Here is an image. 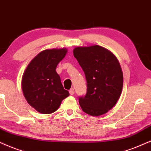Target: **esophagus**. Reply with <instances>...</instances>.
Listing matches in <instances>:
<instances>
[{
    "label": "esophagus",
    "mask_w": 151,
    "mask_h": 151,
    "mask_svg": "<svg viewBox=\"0 0 151 151\" xmlns=\"http://www.w3.org/2000/svg\"><path fill=\"white\" fill-rule=\"evenodd\" d=\"M69 93H70V95H74V90L73 88H72L70 90Z\"/></svg>",
    "instance_id": "34e87169"
}]
</instances>
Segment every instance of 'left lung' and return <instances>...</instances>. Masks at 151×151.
<instances>
[{"instance_id":"8db88e82","label":"left lung","mask_w":151,"mask_h":151,"mask_svg":"<svg viewBox=\"0 0 151 151\" xmlns=\"http://www.w3.org/2000/svg\"><path fill=\"white\" fill-rule=\"evenodd\" d=\"M73 53L87 81L86 94L79 100L82 110L92 116L107 113L116 105L123 89V72L117 58L97 45L77 47Z\"/></svg>"}]
</instances>
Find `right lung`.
<instances>
[{
  "label": "right lung",
  "instance_id": "right-lung-1",
  "mask_svg": "<svg viewBox=\"0 0 151 151\" xmlns=\"http://www.w3.org/2000/svg\"><path fill=\"white\" fill-rule=\"evenodd\" d=\"M68 52L66 48L48 49L40 52L28 65L22 88L28 104L41 114H52L70 95L56 71Z\"/></svg>",
  "mask_w": 151,
  "mask_h": 151
}]
</instances>
